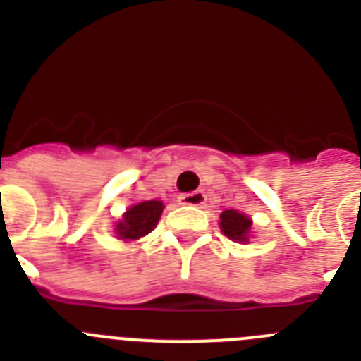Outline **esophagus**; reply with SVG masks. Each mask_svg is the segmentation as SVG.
I'll list each match as a JSON object with an SVG mask.
<instances>
[{
	"instance_id": "obj_1",
	"label": "esophagus",
	"mask_w": 361,
	"mask_h": 361,
	"mask_svg": "<svg viewBox=\"0 0 361 361\" xmlns=\"http://www.w3.org/2000/svg\"><path fill=\"white\" fill-rule=\"evenodd\" d=\"M178 202L184 204V206H202L206 202V195H204V191L197 190L193 193H184V195L178 197Z\"/></svg>"
}]
</instances>
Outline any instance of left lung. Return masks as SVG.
Listing matches in <instances>:
<instances>
[{
	"mask_svg": "<svg viewBox=\"0 0 361 361\" xmlns=\"http://www.w3.org/2000/svg\"><path fill=\"white\" fill-rule=\"evenodd\" d=\"M219 226L229 240L238 244H247L253 233V220L238 209H226L220 213Z\"/></svg>",
	"mask_w": 361,
	"mask_h": 361,
	"instance_id": "1",
	"label": "left lung"
}]
</instances>
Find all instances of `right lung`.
Instances as JSON below:
<instances>
[{
  "mask_svg": "<svg viewBox=\"0 0 361 361\" xmlns=\"http://www.w3.org/2000/svg\"><path fill=\"white\" fill-rule=\"evenodd\" d=\"M164 209L162 200H145L133 204L116 222V237L123 242H135L146 237L157 226Z\"/></svg>",
  "mask_w": 361,
  "mask_h": 361,
  "instance_id": "right-lung-1",
  "label": "right lung"
}]
</instances>
